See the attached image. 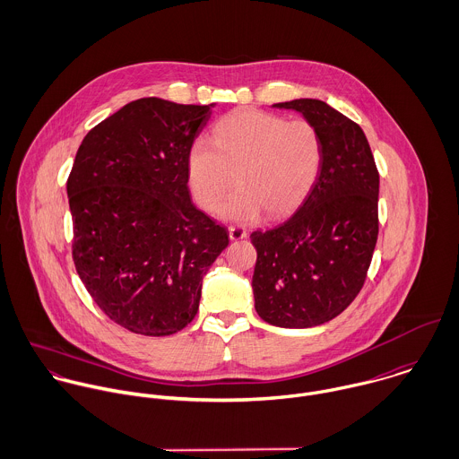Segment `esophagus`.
Masks as SVG:
<instances>
[{"mask_svg":"<svg viewBox=\"0 0 459 459\" xmlns=\"http://www.w3.org/2000/svg\"><path fill=\"white\" fill-rule=\"evenodd\" d=\"M229 238L232 239V241H239V239H243V238H247V230L245 229H241V227H229Z\"/></svg>","mask_w":459,"mask_h":459,"instance_id":"obj_1","label":"esophagus"}]
</instances>
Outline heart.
<instances>
[{"label": "heart", "instance_id": "1", "mask_svg": "<svg viewBox=\"0 0 459 459\" xmlns=\"http://www.w3.org/2000/svg\"><path fill=\"white\" fill-rule=\"evenodd\" d=\"M324 159L318 130L306 119L243 108L221 117L211 143L198 139L187 153L189 186L205 211L221 205L229 220L252 221L264 212L281 218L297 209L315 187Z\"/></svg>", "mask_w": 459, "mask_h": 459}]
</instances>
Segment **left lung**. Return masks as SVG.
<instances>
[{"mask_svg": "<svg viewBox=\"0 0 459 459\" xmlns=\"http://www.w3.org/2000/svg\"><path fill=\"white\" fill-rule=\"evenodd\" d=\"M315 125L324 159L295 214L250 234L257 315L277 327L306 329L343 313L361 291L379 236V171L358 123L313 98L275 103Z\"/></svg>", "mask_w": 459, "mask_h": 459, "instance_id": "1", "label": "left lung"}]
</instances>
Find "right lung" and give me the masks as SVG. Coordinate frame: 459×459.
<instances>
[{
    "label": "right lung",
    "instance_id": "obj_1",
    "mask_svg": "<svg viewBox=\"0 0 459 459\" xmlns=\"http://www.w3.org/2000/svg\"><path fill=\"white\" fill-rule=\"evenodd\" d=\"M212 105L130 101L89 130L67 177L78 277L134 334L169 336L191 324L204 275L229 245L187 187V153Z\"/></svg>",
    "mask_w": 459,
    "mask_h": 459
}]
</instances>
